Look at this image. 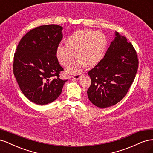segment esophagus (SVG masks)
Returning a JSON list of instances; mask_svg holds the SVG:
<instances>
[{"label":"esophagus","mask_w":153,"mask_h":153,"mask_svg":"<svg viewBox=\"0 0 153 153\" xmlns=\"http://www.w3.org/2000/svg\"><path fill=\"white\" fill-rule=\"evenodd\" d=\"M82 76V74H81V73L76 74V75H74L73 76V78L75 80H79Z\"/></svg>","instance_id":"34e87169"}]
</instances>
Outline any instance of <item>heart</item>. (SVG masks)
Returning <instances> with one entry per match:
<instances>
[{
	"label": "heart",
	"mask_w": 153,
	"mask_h": 153,
	"mask_svg": "<svg viewBox=\"0 0 153 153\" xmlns=\"http://www.w3.org/2000/svg\"><path fill=\"white\" fill-rule=\"evenodd\" d=\"M64 43L66 47L59 46L56 50L59 62L68 66L73 61L74 55L78 61L67 69V74L79 72L82 66L87 68L97 66L103 59L108 47L107 38L103 33L88 29L74 32Z\"/></svg>",
	"instance_id": "1"
}]
</instances>
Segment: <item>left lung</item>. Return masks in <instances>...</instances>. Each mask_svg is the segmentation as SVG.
I'll return each mask as SVG.
<instances>
[{
  "mask_svg": "<svg viewBox=\"0 0 153 153\" xmlns=\"http://www.w3.org/2000/svg\"><path fill=\"white\" fill-rule=\"evenodd\" d=\"M138 66L135 48L127 39L114 32V39L104 58L88 73L91 85L87 90L91 102L105 108L119 102L127 94Z\"/></svg>",
  "mask_w": 153,
  "mask_h": 153,
  "instance_id": "obj_1",
  "label": "left lung"
}]
</instances>
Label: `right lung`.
<instances>
[{
	"instance_id": "right-lung-1",
	"label": "right lung",
	"mask_w": 153,
	"mask_h": 153,
	"mask_svg": "<svg viewBox=\"0 0 153 153\" xmlns=\"http://www.w3.org/2000/svg\"><path fill=\"white\" fill-rule=\"evenodd\" d=\"M62 30V27L53 24L36 27L23 37L17 47L14 75L22 93L35 104L53 102L68 80L59 78L63 68L56 57Z\"/></svg>"
}]
</instances>
